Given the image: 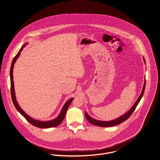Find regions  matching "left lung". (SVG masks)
<instances>
[{
	"label": "left lung",
	"mask_w": 160,
	"mask_h": 160,
	"mask_svg": "<svg viewBox=\"0 0 160 160\" xmlns=\"http://www.w3.org/2000/svg\"><path fill=\"white\" fill-rule=\"evenodd\" d=\"M144 59V61L145 62V60L144 58H143ZM145 81L144 82V86L142 87V92H141V93L140 95V96L139 97V98H138V100L136 101V102H134V104H133V106L131 108V109L128 111L125 114H123V116H122L119 117L118 118H117L116 119H114L113 120H111V121H102V120H96V119H94L93 118H92L88 114H87L86 112H85V116L87 118V120L91 123L92 124L94 125H96V126H98V127H113V126H115L117 125L118 124H120V123L125 121L126 120H127L130 116H131V114H132V112L134 111L136 108L137 107L138 104H139V102H140V100H141L143 95H144V90H145Z\"/></svg>",
	"instance_id": "1"
}]
</instances>
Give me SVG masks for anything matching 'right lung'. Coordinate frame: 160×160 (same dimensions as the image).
Instances as JSON below:
<instances>
[{
    "instance_id": "1",
    "label": "right lung",
    "mask_w": 160,
    "mask_h": 160,
    "mask_svg": "<svg viewBox=\"0 0 160 160\" xmlns=\"http://www.w3.org/2000/svg\"><path fill=\"white\" fill-rule=\"evenodd\" d=\"M27 44H24L21 48L20 49L19 51L18 52V54L16 55L15 58L13 59L12 63V65H11V68H10V82H11V95H12V99L13 102L15 105L16 109H17V111L24 117L30 123H31L32 125H33L35 127H38V128H52V127H56L57 126H58V125H60L62 121L63 120L65 114L67 113V109L70 106V104H71V102L74 99V98H72L70 100H68L67 102L65 103V104L63 105L59 115L56 118L53 119V120H51L49 121H40V120H38L36 119H34L33 118H32L31 117L28 116L22 109L19 106V105L18 104V102L16 101V96H15V88H14V82H13V67H14V65H15V62L16 61V60L19 58V56L21 54V52L22 51V50L23 49V48L26 46V45H27Z\"/></svg>"
}]
</instances>
